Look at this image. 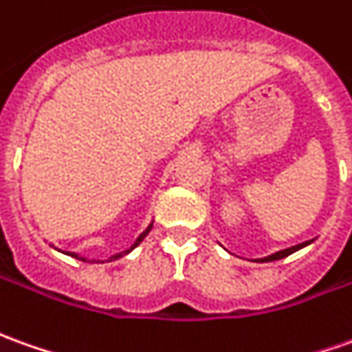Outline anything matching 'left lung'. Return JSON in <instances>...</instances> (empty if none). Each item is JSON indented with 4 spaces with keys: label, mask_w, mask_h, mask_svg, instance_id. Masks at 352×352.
<instances>
[{
    "label": "left lung",
    "mask_w": 352,
    "mask_h": 352,
    "mask_svg": "<svg viewBox=\"0 0 352 352\" xmlns=\"http://www.w3.org/2000/svg\"><path fill=\"white\" fill-rule=\"evenodd\" d=\"M312 243V241H305V243H300V245H295V246H289V248H283V250H277L274 254H270V256H264V258H256L254 262H274V260H281V258L289 256V254H293L296 250H300V248H305Z\"/></svg>",
    "instance_id": "left-lung-1"
}]
</instances>
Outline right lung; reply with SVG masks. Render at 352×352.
<instances>
[{"label": "right lung", "instance_id": "obj_1", "mask_svg": "<svg viewBox=\"0 0 352 352\" xmlns=\"http://www.w3.org/2000/svg\"><path fill=\"white\" fill-rule=\"evenodd\" d=\"M150 229H152V223H150V226L146 227V229H144V231H142V233H140V235L136 236L135 243H133V245L129 246V248H125V250H121V252H116V254H111V256H109V262H111V260H117V258L125 256V254H129L131 250H135L136 246H138V245H140V243H142V241H144V236L148 235V233H150ZM52 246H54V245H52ZM63 254H67V256L76 258V260H82V262H96V260H88V258L80 256V254H76V252H63ZM98 262H100V260H98Z\"/></svg>", "mask_w": 352, "mask_h": 352}]
</instances>
